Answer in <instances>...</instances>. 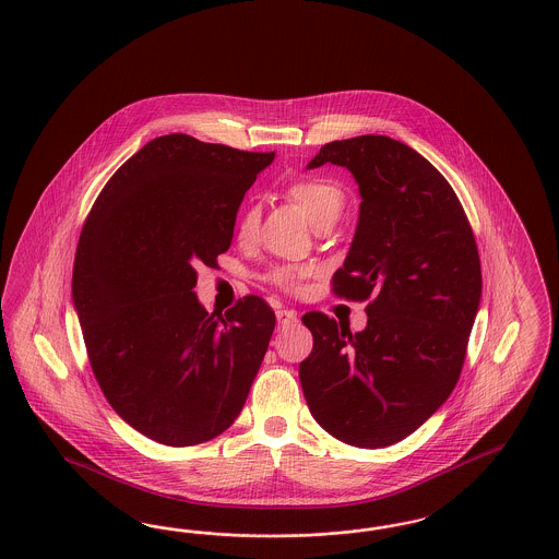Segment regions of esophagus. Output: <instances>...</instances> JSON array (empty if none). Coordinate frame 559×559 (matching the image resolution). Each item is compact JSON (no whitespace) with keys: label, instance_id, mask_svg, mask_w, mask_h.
I'll use <instances>...</instances> for the list:
<instances>
[{"label":"esophagus","instance_id":"obj_1","mask_svg":"<svg viewBox=\"0 0 559 559\" xmlns=\"http://www.w3.org/2000/svg\"><path fill=\"white\" fill-rule=\"evenodd\" d=\"M276 320H278L281 326H289V324L297 322V313L293 312V310H278L276 312Z\"/></svg>","mask_w":559,"mask_h":559}]
</instances>
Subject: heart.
Returning a JSON list of instances; mask_svg holds the SVG:
<instances>
[{
	"mask_svg": "<svg viewBox=\"0 0 559 559\" xmlns=\"http://www.w3.org/2000/svg\"><path fill=\"white\" fill-rule=\"evenodd\" d=\"M287 195L290 201H295L308 216V221L322 228L326 224L335 223L345 205V191L335 179L329 177H304V179L293 180L287 187ZM260 226V210L255 205H247L241 212L239 218V241L241 243H251L258 235ZM312 269L308 266H281L272 272V283L283 287V289H295L299 278L308 276Z\"/></svg>",
	"mask_w": 559,
	"mask_h": 559,
	"instance_id": "1",
	"label": "heart"
}]
</instances>
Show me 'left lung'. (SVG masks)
Instances as JSON below:
<instances>
[{"label": "left lung", "mask_w": 559, "mask_h": 559, "mask_svg": "<svg viewBox=\"0 0 559 559\" xmlns=\"http://www.w3.org/2000/svg\"><path fill=\"white\" fill-rule=\"evenodd\" d=\"M347 168L359 218L333 276L338 297L366 301L361 333L320 312L299 380L316 423L347 445H393L447 402L480 306V258L464 207L418 152L384 134L326 143L308 168Z\"/></svg>", "instance_id": "obj_1"}]
</instances>
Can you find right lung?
<instances>
[{
  "mask_svg": "<svg viewBox=\"0 0 559 559\" xmlns=\"http://www.w3.org/2000/svg\"><path fill=\"white\" fill-rule=\"evenodd\" d=\"M274 152L175 133L129 157L93 203L72 270V301L93 374L114 412L162 445L218 437L246 405L276 318L247 295L207 313L193 293Z\"/></svg>",
  "mask_w": 559,
  "mask_h": 559,
  "instance_id": "1",
  "label": "right lung"
}]
</instances>
